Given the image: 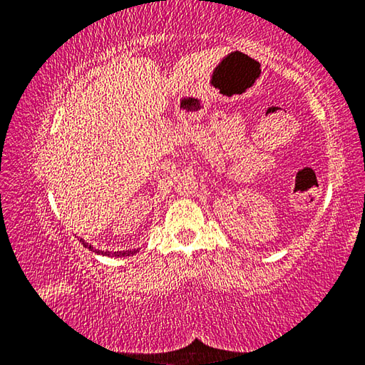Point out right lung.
Segmentation results:
<instances>
[{
  "instance_id": "obj_1",
  "label": "right lung",
  "mask_w": 365,
  "mask_h": 365,
  "mask_svg": "<svg viewBox=\"0 0 365 365\" xmlns=\"http://www.w3.org/2000/svg\"><path fill=\"white\" fill-rule=\"evenodd\" d=\"M80 243H82L86 250L96 252V255H101V256H109V257H125V256H133L135 252L140 251V250H127V251H101V250H96L95 246H91L90 243H86L83 238H80Z\"/></svg>"
}]
</instances>
